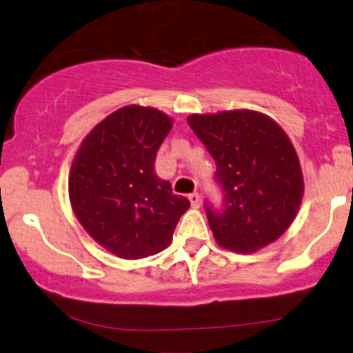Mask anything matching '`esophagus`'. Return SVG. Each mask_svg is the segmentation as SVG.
I'll use <instances>...</instances> for the list:
<instances>
[{
    "label": "esophagus",
    "mask_w": 353,
    "mask_h": 353,
    "mask_svg": "<svg viewBox=\"0 0 353 353\" xmlns=\"http://www.w3.org/2000/svg\"><path fill=\"white\" fill-rule=\"evenodd\" d=\"M188 200H190V203H192L193 208H200V205H201L200 194H198V193H190L188 194Z\"/></svg>",
    "instance_id": "1"
}]
</instances>
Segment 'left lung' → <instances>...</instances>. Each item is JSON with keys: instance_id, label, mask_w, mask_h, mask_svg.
Returning <instances> with one entry per match:
<instances>
[{"instance_id": "8db88e82", "label": "left lung", "mask_w": 353, "mask_h": 353, "mask_svg": "<svg viewBox=\"0 0 353 353\" xmlns=\"http://www.w3.org/2000/svg\"><path fill=\"white\" fill-rule=\"evenodd\" d=\"M188 125L216 163L223 201L205 203L219 246L254 252L276 241L299 210L304 181L291 140L274 120L252 110L190 115Z\"/></svg>"}]
</instances>
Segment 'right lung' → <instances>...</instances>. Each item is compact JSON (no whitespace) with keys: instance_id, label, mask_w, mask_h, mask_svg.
<instances>
[{"instance_id":"add662e5","label":"right lung","mask_w":353,"mask_h":353,"mask_svg":"<svg viewBox=\"0 0 353 353\" xmlns=\"http://www.w3.org/2000/svg\"><path fill=\"white\" fill-rule=\"evenodd\" d=\"M172 119L152 107L127 105L85 137L72 161L69 196L84 230L107 251L140 259L172 241L188 198L155 173Z\"/></svg>"}]
</instances>
